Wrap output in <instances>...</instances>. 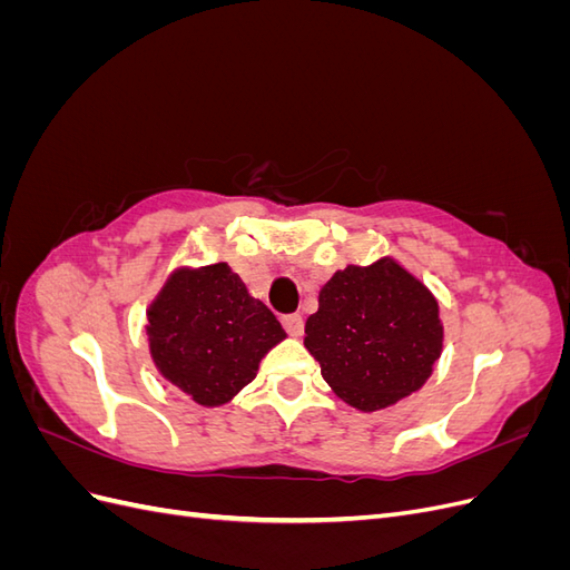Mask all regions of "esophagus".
I'll list each match as a JSON object with an SVG mask.
<instances>
[{
  "instance_id": "1",
  "label": "esophagus",
  "mask_w": 570,
  "mask_h": 570,
  "mask_svg": "<svg viewBox=\"0 0 570 570\" xmlns=\"http://www.w3.org/2000/svg\"><path fill=\"white\" fill-rule=\"evenodd\" d=\"M283 327L287 331V335L299 337L304 333V321L299 314H287V316H283Z\"/></svg>"
}]
</instances>
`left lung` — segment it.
I'll return each mask as SVG.
<instances>
[{
    "mask_svg": "<svg viewBox=\"0 0 570 570\" xmlns=\"http://www.w3.org/2000/svg\"><path fill=\"white\" fill-rule=\"evenodd\" d=\"M304 347L323 381L364 413L419 392L442 354L440 304L396 258L335 271L308 316Z\"/></svg>",
    "mask_w": 570,
    "mask_h": 570,
    "instance_id": "8db88e82",
    "label": "left lung"
}]
</instances>
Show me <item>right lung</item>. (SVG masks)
I'll return each mask as SVG.
<instances>
[{
  "mask_svg": "<svg viewBox=\"0 0 570 570\" xmlns=\"http://www.w3.org/2000/svg\"><path fill=\"white\" fill-rule=\"evenodd\" d=\"M154 368L199 406L228 404L287 335L226 262L178 266L147 306Z\"/></svg>",
  "mask_w": 570,
  "mask_h": 570,
  "instance_id": "add662e5",
  "label": "right lung"
}]
</instances>
